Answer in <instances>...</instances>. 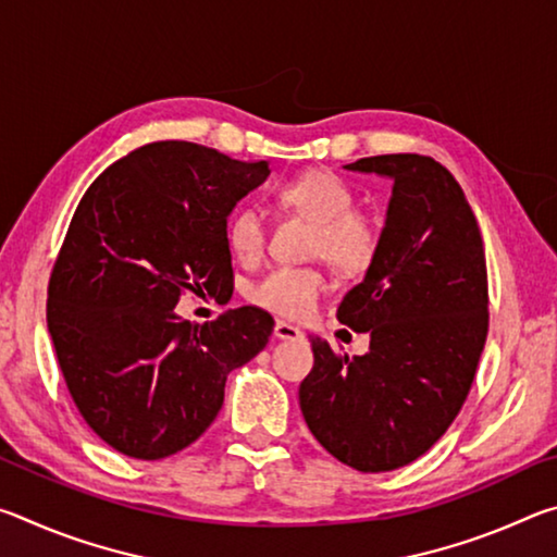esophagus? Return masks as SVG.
<instances>
[{
    "label": "esophagus",
    "instance_id": "1",
    "mask_svg": "<svg viewBox=\"0 0 557 557\" xmlns=\"http://www.w3.org/2000/svg\"><path fill=\"white\" fill-rule=\"evenodd\" d=\"M275 336L282 338V342H297V338H305V332H299L297 326H292L287 322H277L275 324Z\"/></svg>",
    "mask_w": 557,
    "mask_h": 557
}]
</instances>
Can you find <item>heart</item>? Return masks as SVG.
<instances>
[{
    "mask_svg": "<svg viewBox=\"0 0 557 557\" xmlns=\"http://www.w3.org/2000/svg\"><path fill=\"white\" fill-rule=\"evenodd\" d=\"M277 201L314 225L312 256L324 258L344 275H361L373 265L381 250V225L371 213L356 209V188L329 169L287 178L275 188ZM235 258L258 262L268 245V221L260 206L243 203L225 225ZM326 292V277L317 268L280 265L270 270L256 287L252 301L268 312L301 319L317 307Z\"/></svg>",
    "mask_w": 557,
    "mask_h": 557,
    "instance_id": "b5f03b06",
    "label": "heart"
}]
</instances>
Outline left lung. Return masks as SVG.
Wrapping results in <instances>:
<instances>
[{"mask_svg":"<svg viewBox=\"0 0 557 557\" xmlns=\"http://www.w3.org/2000/svg\"><path fill=\"white\" fill-rule=\"evenodd\" d=\"M393 178L379 258L336 319L369 332L366 356L312 336L299 408L319 445L366 474L410 465L465 405L488 332L484 240L465 191L422 154L346 164Z\"/></svg>","mask_w":557,"mask_h":557,"instance_id":"8db88e82","label":"left lung"}]
</instances>
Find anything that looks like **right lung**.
Listing matches in <instances>:
<instances>
[{
  "mask_svg": "<svg viewBox=\"0 0 557 557\" xmlns=\"http://www.w3.org/2000/svg\"><path fill=\"white\" fill-rule=\"evenodd\" d=\"M268 174V162L172 139L122 157L83 194L46 322L75 408L120 455L157 461L199 440L228 373L265 348L275 329L265 309L191 324L174 307L186 292L231 297L225 225Z\"/></svg>",
  "mask_w": 557,
  "mask_h": 557,
  "instance_id": "obj_1",
  "label": "right lung"
}]
</instances>
